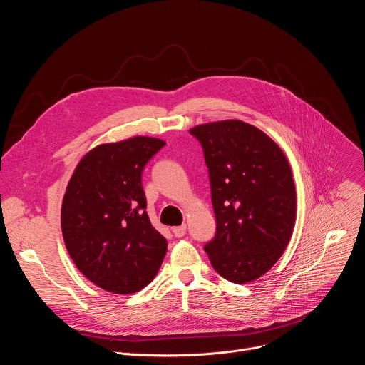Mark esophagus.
Returning <instances> with one entry per match:
<instances>
[{"mask_svg": "<svg viewBox=\"0 0 365 365\" xmlns=\"http://www.w3.org/2000/svg\"><path fill=\"white\" fill-rule=\"evenodd\" d=\"M187 232V226L185 225H181V226H177V227H173V233L175 237H182Z\"/></svg>", "mask_w": 365, "mask_h": 365, "instance_id": "obj_1", "label": "esophagus"}]
</instances>
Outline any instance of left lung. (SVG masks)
<instances>
[{"label":"left lung","instance_id":"8db88e82","mask_svg":"<svg viewBox=\"0 0 365 365\" xmlns=\"http://www.w3.org/2000/svg\"><path fill=\"white\" fill-rule=\"evenodd\" d=\"M190 132L204 150L217 223L204 250L229 282H253L292 237L297 190L289 161L270 136L243 120L202 123Z\"/></svg>","mask_w":365,"mask_h":365}]
</instances>
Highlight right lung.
<instances>
[{"label":"right lung","instance_id":"add662e5","mask_svg":"<svg viewBox=\"0 0 365 365\" xmlns=\"http://www.w3.org/2000/svg\"><path fill=\"white\" fill-rule=\"evenodd\" d=\"M165 140L132 136L101 143L78 164L61 202V233L76 267L116 295L153 282L167 239L150 222L142 170Z\"/></svg>","mask_w":365,"mask_h":365}]
</instances>
